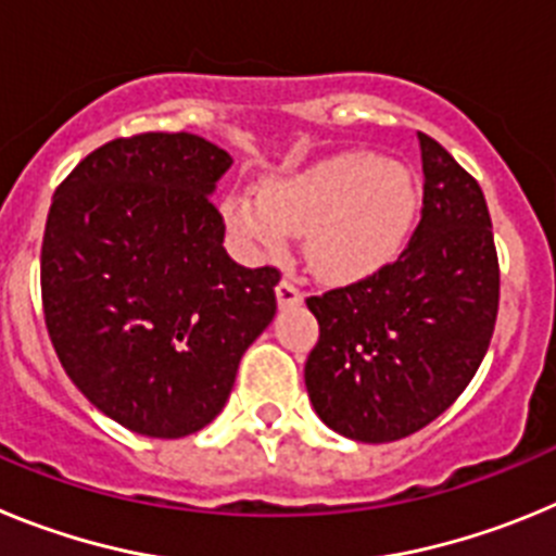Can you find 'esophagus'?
I'll return each mask as SVG.
<instances>
[{"label":"esophagus","mask_w":556,"mask_h":556,"mask_svg":"<svg viewBox=\"0 0 556 556\" xmlns=\"http://www.w3.org/2000/svg\"><path fill=\"white\" fill-rule=\"evenodd\" d=\"M275 294H278V306L281 308H294L303 303V292L298 289V283L289 281V278H283V281L275 287Z\"/></svg>","instance_id":"obj_1"}]
</instances>
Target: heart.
Returning <instances> with one entry per match:
<instances>
[{"mask_svg": "<svg viewBox=\"0 0 556 556\" xmlns=\"http://www.w3.org/2000/svg\"><path fill=\"white\" fill-rule=\"evenodd\" d=\"M225 217L267 255L281 253L289 233H306L317 273L331 281H358L404 250L417 217V186L404 166L370 152H345L267 180L262 198L230 194Z\"/></svg>", "mask_w": 556, "mask_h": 556, "instance_id": "heart-1", "label": "heart"}]
</instances>
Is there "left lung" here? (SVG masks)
I'll return each mask as SVG.
<instances>
[{"label":"left lung","mask_w":556,"mask_h":556,"mask_svg":"<svg viewBox=\"0 0 556 556\" xmlns=\"http://www.w3.org/2000/svg\"><path fill=\"white\" fill-rule=\"evenodd\" d=\"M424 208L395 262L306 298L320 339L306 390L328 429L392 443L429 426L479 370L498 317V253L481 186L426 132Z\"/></svg>","instance_id":"8db88e82"}]
</instances>
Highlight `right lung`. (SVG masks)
I'll list each match as a JSON object with an SVG mask.
<instances>
[{
    "instance_id": "right-lung-1",
    "label": "right lung",
    "mask_w": 556,
    "mask_h": 556,
    "mask_svg": "<svg viewBox=\"0 0 556 556\" xmlns=\"http://www.w3.org/2000/svg\"><path fill=\"white\" fill-rule=\"evenodd\" d=\"M233 164L194 132H136L88 152L55 189L41 303L66 376L144 437L208 426L239 358L275 317V267L223 248L211 191Z\"/></svg>"
}]
</instances>
